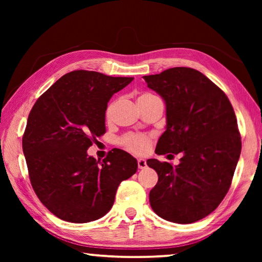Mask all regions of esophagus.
I'll use <instances>...</instances> for the list:
<instances>
[{
    "instance_id": "34e87169",
    "label": "esophagus",
    "mask_w": 262,
    "mask_h": 262,
    "mask_svg": "<svg viewBox=\"0 0 262 262\" xmlns=\"http://www.w3.org/2000/svg\"><path fill=\"white\" fill-rule=\"evenodd\" d=\"M137 166H139V168L147 167V161H145V159H143V158L137 159Z\"/></svg>"
}]
</instances>
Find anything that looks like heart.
<instances>
[{
    "mask_svg": "<svg viewBox=\"0 0 262 262\" xmlns=\"http://www.w3.org/2000/svg\"><path fill=\"white\" fill-rule=\"evenodd\" d=\"M157 98H158L157 96H155L152 94H148L147 92V94H142L139 97L137 103L139 104L145 103V101H150V100H154ZM114 106H115V101H112V103H110L107 107H106V110H105V118L107 121L112 119ZM121 144L127 150H129V151L137 154V155H142V154H145L148 151L149 145H150V139L145 135L128 134V135L123 136L121 139Z\"/></svg>",
    "mask_w": 262,
    "mask_h": 262,
    "instance_id": "heart-1",
    "label": "heart"
}]
</instances>
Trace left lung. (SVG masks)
<instances>
[{
  "instance_id": "left-lung-1",
  "label": "left lung",
  "mask_w": 262,
  "mask_h": 262,
  "mask_svg": "<svg viewBox=\"0 0 262 262\" xmlns=\"http://www.w3.org/2000/svg\"><path fill=\"white\" fill-rule=\"evenodd\" d=\"M143 78L166 105V130L155 152L183 154L176 166L147 161L158 174L150 206L164 220L193 223L214 211L231 185L242 151L236 114L227 95L195 69L176 67Z\"/></svg>"
}]
</instances>
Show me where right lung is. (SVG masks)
<instances>
[{
  "label": "right lung",
  "mask_w": 262,
  "mask_h": 262,
  "mask_svg": "<svg viewBox=\"0 0 262 262\" xmlns=\"http://www.w3.org/2000/svg\"><path fill=\"white\" fill-rule=\"evenodd\" d=\"M133 77L75 70L39 97L29 114L23 152L31 185L52 214L88 223L107 214L122 180L137 171V161L113 149L103 162L86 150L105 134V110Z\"/></svg>",
  "instance_id": "1"
}]
</instances>
